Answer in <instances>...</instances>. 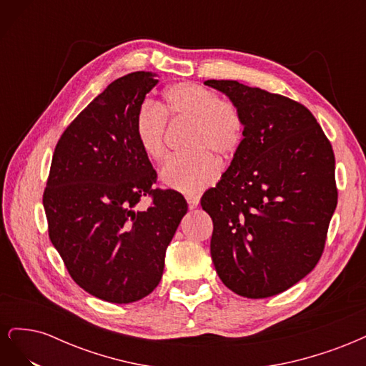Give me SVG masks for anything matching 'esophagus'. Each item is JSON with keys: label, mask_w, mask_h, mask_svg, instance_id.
Instances as JSON below:
<instances>
[{"label": "esophagus", "mask_w": 366, "mask_h": 366, "mask_svg": "<svg viewBox=\"0 0 366 366\" xmlns=\"http://www.w3.org/2000/svg\"><path fill=\"white\" fill-rule=\"evenodd\" d=\"M186 202L191 209H195L200 204V195H186Z\"/></svg>", "instance_id": "esophagus-1"}]
</instances>
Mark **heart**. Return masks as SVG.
<instances>
[{
  "instance_id": "1",
  "label": "heart",
  "mask_w": 366,
  "mask_h": 366,
  "mask_svg": "<svg viewBox=\"0 0 366 366\" xmlns=\"http://www.w3.org/2000/svg\"><path fill=\"white\" fill-rule=\"evenodd\" d=\"M172 120H189L186 148L172 156L162 169L166 186L180 192H198L212 184L218 163L235 157L244 140V116L230 99L195 82H177L163 92L162 107L143 102L134 117V136L140 151L152 162L166 154V127Z\"/></svg>"
}]
</instances>
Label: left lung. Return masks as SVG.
I'll return each mask as SVG.
<instances>
[{
  "label": "left lung",
  "instance_id": "1",
  "mask_svg": "<svg viewBox=\"0 0 366 366\" xmlns=\"http://www.w3.org/2000/svg\"><path fill=\"white\" fill-rule=\"evenodd\" d=\"M244 116V140L202 197L214 221L210 257L234 293H282L322 257L337 204L335 152L302 104L237 81L204 82Z\"/></svg>",
  "mask_w": 366,
  "mask_h": 366
}]
</instances>
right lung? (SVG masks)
I'll return each instance as SVG.
<instances>
[{"mask_svg":"<svg viewBox=\"0 0 366 366\" xmlns=\"http://www.w3.org/2000/svg\"><path fill=\"white\" fill-rule=\"evenodd\" d=\"M157 82L149 71L129 73L88 104L58 140L42 195L50 241L73 281L113 304L156 289L187 212L182 194L154 189L157 172L134 136L137 109ZM143 196L152 206L137 211Z\"/></svg>","mask_w":366,"mask_h":366,"instance_id":"add662e5","label":"right lung"}]
</instances>
